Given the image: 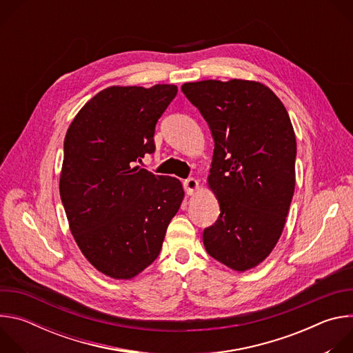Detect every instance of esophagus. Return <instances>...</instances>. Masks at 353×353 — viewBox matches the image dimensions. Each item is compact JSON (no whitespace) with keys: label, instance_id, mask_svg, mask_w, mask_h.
<instances>
[{"label":"esophagus","instance_id":"1","mask_svg":"<svg viewBox=\"0 0 353 353\" xmlns=\"http://www.w3.org/2000/svg\"><path fill=\"white\" fill-rule=\"evenodd\" d=\"M198 187H199V183H198V180H195L194 177H190V179H187V180L184 181V190H185V192H187L188 195H192V194L198 190Z\"/></svg>","mask_w":353,"mask_h":353}]
</instances>
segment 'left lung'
<instances>
[{
	"mask_svg": "<svg viewBox=\"0 0 353 353\" xmlns=\"http://www.w3.org/2000/svg\"><path fill=\"white\" fill-rule=\"evenodd\" d=\"M181 90L215 142L208 185L221 214L204 230L207 253L234 271L254 268L276 245L294 192L296 137L289 114L256 81L208 79L184 83Z\"/></svg>",
	"mask_w": 353,
	"mask_h": 353,
	"instance_id": "obj_1",
	"label": "left lung"
}]
</instances>
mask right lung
<instances>
[{
	"label": "right lung",
	"mask_w": 353,
	"mask_h": 353,
	"mask_svg": "<svg viewBox=\"0 0 353 353\" xmlns=\"http://www.w3.org/2000/svg\"><path fill=\"white\" fill-rule=\"evenodd\" d=\"M176 85L110 86L79 110L64 139L60 195L86 260L131 279L161 253L184 190L180 180L137 166L155 150V125Z\"/></svg>",
	"instance_id": "1"
}]
</instances>
